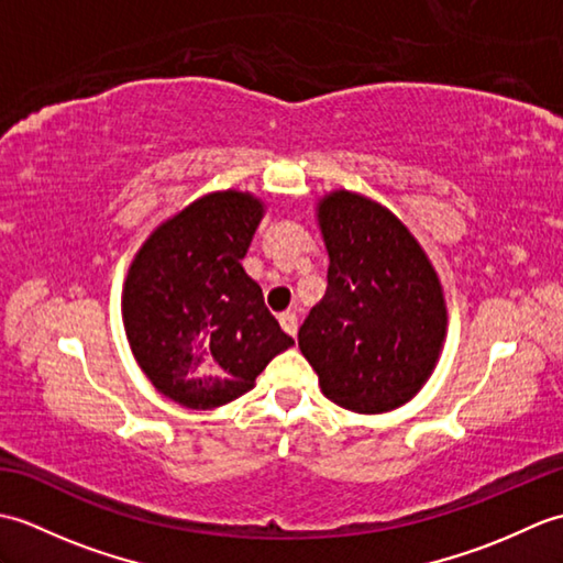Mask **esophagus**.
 <instances>
[{"label": "esophagus", "instance_id": "34e87169", "mask_svg": "<svg viewBox=\"0 0 563 563\" xmlns=\"http://www.w3.org/2000/svg\"><path fill=\"white\" fill-rule=\"evenodd\" d=\"M278 321H280V327H283V331L288 333V336H297V314L295 312H283V314H278Z\"/></svg>", "mask_w": 563, "mask_h": 563}]
</instances>
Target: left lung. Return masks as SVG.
Listing matches in <instances>:
<instances>
[{
	"label": "left lung",
	"mask_w": 563,
	"mask_h": 563,
	"mask_svg": "<svg viewBox=\"0 0 563 563\" xmlns=\"http://www.w3.org/2000/svg\"><path fill=\"white\" fill-rule=\"evenodd\" d=\"M329 288L297 333L321 394L353 413H387L433 375L448 336L438 271L397 214L355 190L317 202Z\"/></svg>",
	"instance_id": "left-lung-1"
}]
</instances>
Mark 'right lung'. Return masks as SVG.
I'll use <instances>...</instances> for the list:
<instances>
[{
	"label": "right lung",
	"mask_w": 563,
	"mask_h": 563,
	"mask_svg": "<svg viewBox=\"0 0 563 563\" xmlns=\"http://www.w3.org/2000/svg\"><path fill=\"white\" fill-rule=\"evenodd\" d=\"M263 214L249 190H212L164 220L128 268L130 351L157 391L186 409L239 399L295 345L242 266Z\"/></svg>",
	"instance_id": "right-lung-1"
}]
</instances>
